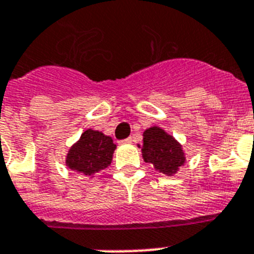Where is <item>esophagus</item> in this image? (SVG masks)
I'll use <instances>...</instances> for the list:
<instances>
[{
    "label": "esophagus",
    "mask_w": 254,
    "mask_h": 254,
    "mask_svg": "<svg viewBox=\"0 0 254 254\" xmlns=\"http://www.w3.org/2000/svg\"><path fill=\"white\" fill-rule=\"evenodd\" d=\"M120 142H121V143H131V142H133V138H131V137H127V138L123 139V141H120Z\"/></svg>",
    "instance_id": "obj_1"
}]
</instances>
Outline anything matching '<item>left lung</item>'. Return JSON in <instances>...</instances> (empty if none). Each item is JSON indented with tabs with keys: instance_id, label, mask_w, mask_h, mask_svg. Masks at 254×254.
<instances>
[{
	"instance_id": "8db88e82",
	"label": "left lung",
	"mask_w": 254,
	"mask_h": 254,
	"mask_svg": "<svg viewBox=\"0 0 254 254\" xmlns=\"http://www.w3.org/2000/svg\"><path fill=\"white\" fill-rule=\"evenodd\" d=\"M141 150L145 162L151 163L155 170L169 177L177 174L186 162L181 143L159 127H151L143 131Z\"/></svg>"
}]
</instances>
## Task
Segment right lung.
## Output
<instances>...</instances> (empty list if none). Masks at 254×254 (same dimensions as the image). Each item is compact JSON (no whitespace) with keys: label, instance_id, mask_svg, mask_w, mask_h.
Here are the masks:
<instances>
[{"label":"right lung","instance_id":"1","mask_svg":"<svg viewBox=\"0 0 254 254\" xmlns=\"http://www.w3.org/2000/svg\"><path fill=\"white\" fill-rule=\"evenodd\" d=\"M116 145L111 137L99 130L88 129L69 149L65 165L73 171L93 175L111 165Z\"/></svg>","mask_w":254,"mask_h":254}]
</instances>
